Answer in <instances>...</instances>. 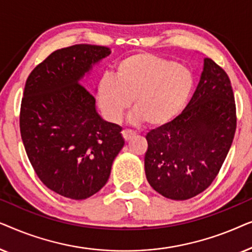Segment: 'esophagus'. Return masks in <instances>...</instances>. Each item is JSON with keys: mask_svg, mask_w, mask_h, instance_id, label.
Returning <instances> with one entry per match:
<instances>
[{"mask_svg": "<svg viewBox=\"0 0 252 252\" xmlns=\"http://www.w3.org/2000/svg\"><path fill=\"white\" fill-rule=\"evenodd\" d=\"M122 133H123V137L125 139V141H128V140L133 139V137L135 136V133H134L133 130H130V129H124Z\"/></svg>", "mask_w": 252, "mask_h": 252, "instance_id": "34e87169", "label": "esophagus"}]
</instances>
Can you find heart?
Returning <instances> with one entry per match:
<instances>
[{
	"mask_svg": "<svg viewBox=\"0 0 252 252\" xmlns=\"http://www.w3.org/2000/svg\"><path fill=\"white\" fill-rule=\"evenodd\" d=\"M192 88L194 78L184 65L154 54L139 53L119 62L115 77L104 74L99 79L96 98L110 122H119L132 99L130 119L158 127L182 111Z\"/></svg>",
	"mask_w": 252,
	"mask_h": 252,
	"instance_id": "obj_1",
	"label": "heart"
}]
</instances>
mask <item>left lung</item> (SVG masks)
Listing matches in <instances>:
<instances>
[{"label":"left lung","mask_w":252,"mask_h":252,"mask_svg":"<svg viewBox=\"0 0 252 252\" xmlns=\"http://www.w3.org/2000/svg\"><path fill=\"white\" fill-rule=\"evenodd\" d=\"M236 129L228 75L211 58L181 115L147 134L144 171L164 197L185 201L204 191L219 173Z\"/></svg>","instance_id":"obj_1"}]
</instances>
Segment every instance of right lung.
<instances>
[{
	"instance_id": "right-lung-1",
	"label": "right lung",
	"mask_w": 252,
	"mask_h": 252,
	"mask_svg": "<svg viewBox=\"0 0 252 252\" xmlns=\"http://www.w3.org/2000/svg\"><path fill=\"white\" fill-rule=\"evenodd\" d=\"M111 54L108 47L75 44L50 54L27 78L20 134L43 185L64 197L85 199L106 184L125 141L122 127L96 111L81 79Z\"/></svg>"
}]
</instances>
